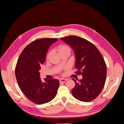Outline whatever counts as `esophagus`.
<instances>
[{
	"label": "esophagus",
	"instance_id": "esophagus-1",
	"mask_svg": "<svg viewBox=\"0 0 124 124\" xmlns=\"http://www.w3.org/2000/svg\"><path fill=\"white\" fill-rule=\"evenodd\" d=\"M67 79L66 78H61V79L59 80V82L60 83H64L66 81H67Z\"/></svg>",
	"mask_w": 124,
	"mask_h": 124
}]
</instances>
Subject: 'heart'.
Instances as JSON below:
<instances>
[{
	"instance_id": "b5f03b06",
	"label": "heart",
	"mask_w": 124,
	"mask_h": 124,
	"mask_svg": "<svg viewBox=\"0 0 124 124\" xmlns=\"http://www.w3.org/2000/svg\"><path fill=\"white\" fill-rule=\"evenodd\" d=\"M57 51L60 55L62 53H64L65 52H70V51H71L70 47L68 46H66V45H61V46H58V47H57ZM51 54H52L51 51H50L47 53L46 57V59L47 60L49 59Z\"/></svg>"
}]
</instances>
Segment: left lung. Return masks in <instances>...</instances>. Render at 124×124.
<instances>
[{"label":"left lung","instance_id":"left-lung-1","mask_svg":"<svg viewBox=\"0 0 124 124\" xmlns=\"http://www.w3.org/2000/svg\"><path fill=\"white\" fill-rule=\"evenodd\" d=\"M74 50L76 56L75 67L82 80L77 82L72 89L75 98L90 102L97 98L104 86L107 77V66L102 55L95 45L81 37L70 36L62 38Z\"/></svg>","mask_w":124,"mask_h":124}]
</instances>
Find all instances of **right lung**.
<instances>
[{
    "mask_svg": "<svg viewBox=\"0 0 124 124\" xmlns=\"http://www.w3.org/2000/svg\"><path fill=\"white\" fill-rule=\"evenodd\" d=\"M58 40L55 38L37 39L28 44L20 54L15 69L17 84L27 98L32 102L42 104L53 100L59 82L57 79L41 81L40 65L46 61L48 48Z\"/></svg>",
    "mask_w": 124,
    "mask_h": 124,
    "instance_id": "1",
    "label": "right lung"
}]
</instances>
